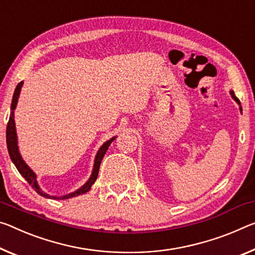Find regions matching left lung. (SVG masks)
Wrapping results in <instances>:
<instances>
[{
    "label": "left lung",
    "instance_id": "1",
    "mask_svg": "<svg viewBox=\"0 0 255 255\" xmlns=\"http://www.w3.org/2000/svg\"><path fill=\"white\" fill-rule=\"evenodd\" d=\"M230 94H232V98L234 99V100H235L236 101V102L238 103V104H241V102H240V100H238L237 98H236V96H235V94H234V92H230ZM242 109V108H241Z\"/></svg>",
    "mask_w": 255,
    "mask_h": 255
}]
</instances>
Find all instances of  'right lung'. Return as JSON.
Segmentation results:
<instances>
[{"mask_svg":"<svg viewBox=\"0 0 255 255\" xmlns=\"http://www.w3.org/2000/svg\"><path fill=\"white\" fill-rule=\"evenodd\" d=\"M22 83L23 82H20L17 87H15L14 93H13V98H12V103H11V115H10V118H9V123H7V126H6V145H7V151H9V154L10 157L12 160V162L14 163L15 167H17L18 171L20 172V175H21L23 178H25L29 185H31V187H33L36 192H37L39 195H42L44 197H53V199H60V200H67V199H70V197H74V196H78V195H82V194L87 193L90 191L92 185L95 183L96 178H98V175H99V169H100V164H101V161H102L104 154H106L109 146H110V144L115 140L116 137H113V138L109 139L108 142L104 143L101 148L99 149L98 154L95 156V162H94V168H93V172H92V176L91 178L88 179V181L86 184H85L82 188H79L78 191H76L71 194H68V195H64L61 197H55V196H50L45 194L44 192H42V189L38 187V184L37 181H36V175L33 172V170L28 167V165L25 163V161L22 160L21 155H20L19 153V149H18V145H17V134H15V126H14V119H13V110L17 107V102H18V98H19V94H20V90H21V86H22Z\"/></svg>","mask_w":255,"mask_h":255,"instance_id":"obj_1","label":"right lung"}]
</instances>
